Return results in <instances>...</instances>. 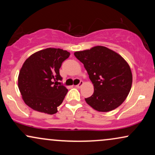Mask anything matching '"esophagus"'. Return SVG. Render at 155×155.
Returning <instances> with one entry per match:
<instances>
[{
	"instance_id": "esophagus-1",
	"label": "esophagus",
	"mask_w": 155,
	"mask_h": 155,
	"mask_svg": "<svg viewBox=\"0 0 155 155\" xmlns=\"http://www.w3.org/2000/svg\"><path fill=\"white\" fill-rule=\"evenodd\" d=\"M83 84H84V82H83V81H80V82H79V84L76 85V87H77V88H80V87H81V86H82Z\"/></svg>"
}]
</instances>
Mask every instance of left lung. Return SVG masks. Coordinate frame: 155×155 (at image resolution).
I'll return each instance as SVG.
<instances>
[{"label":"left lung","mask_w":155,"mask_h":155,"mask_svg":"<svg viewBox=\"0 0 155 155\" xmlns=\"http://www.w3.org/2000/svg\"><path fill=\"white\" fill-rule=\"evenodd\" d=\"M74 55L84 64L93 84L94 92L85 101L100 112L117 108L130 91L133 76L130 65L117 53L103 46L75 51Z\"/></svg>","instance_id":"8db88e82"}]
</instances>
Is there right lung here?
Returning a JSON list of instances; mask_svg holds the SVG:
<instances>
[{"instance_id":"obj_1","label":"right lung","mask_w":155,"mask_h":155,"mask_svg":"<svg viewBox=\"0 0 155 155\" xmlns=\"http://www.w3.org/2000/svg\"><path fill=\"white\" fill-rule=\"evenodd\" d=\"M69 55L66 50L47 48L25 61L19 74L18 87L26 105L48 114L58 112L68 92L66 87L58 82L62 80L59 69Z\"/></svg>"}]
</instances>
